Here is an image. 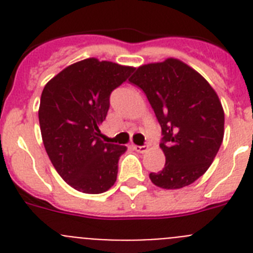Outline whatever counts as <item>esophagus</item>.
<instances>
[{"instance_id": "34e87169", "label": "esophagus", "mask_w": 253, "mask_h": 253, "mask_svg": "<svg viewBox=\"0 0 253 253\" xmlns=\"http://www.w3.org/2000/svg\"><path fill=\"white\" fill-rule=\"evenodd\" d=\"M133 149L135 152H139V153H144V152L148 151V147L147 146H133Z\"/></svg>"}]
</instances>
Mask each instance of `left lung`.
<instances>
[{"instance_id":"left-lung-1","label":"left lung","mask_w":253,"mask_h":253,"mask_svg":"<svg viewBox=\"0 0 253 253\" xmlns=\"http://www.w3.org/2000/svg\"><path fill=\"white\" fill-rule=\"evenodd\" d=\"M146 93L162 129L166 163L149 178L162 189L193 184L209 169L224 135V111L213 87L195 69L169 58L137 68L129 80Z\"/></svg>"}]
</instances>
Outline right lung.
Here are the masks:
<instances>
[{
	"instance_id": "add662e5",
	"label": "right lung",
	"mask_w": 253,
	"mask_h": 253,
	"mask_svg": "<svg viewBox=\"0 0 253 253\" xmlns=\"http://www.w3.org/2000/svg\"><path fill=\"white\" fill-rule=\"evenodd\" d=\"M133 72V67L87 58L64 68L42 92L39 124L49 160L81 193L101 194L115 184L126 147L101 140L99 125L111 92Z\"/></svg>"
}]
</instances>
